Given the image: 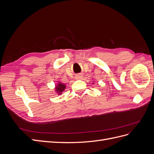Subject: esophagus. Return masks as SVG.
<instances>
[{"instance_id": "34e87169", "label": "esophagus", "mask_w": 154, "mask_h": 154, "mask_svg": "<svg viewBox=\"0 0 154 154\" xmlns=\"http://www.w3.org/2000/svg\"><path fill=\"white\" fill-rule=\"evenodd\" d=\"M76 79H81L82 78V76L80 75V74H78V75L76 76Z\"/></svg>"}]
</instances>
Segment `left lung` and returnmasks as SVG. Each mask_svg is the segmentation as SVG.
Listing matches in <instances>:
<instances>
[{"instance_id":"8db88e82","label":"left lung","mask_w":154,"mask_h":154,"mask_svg":"<svg viewBox=\"0 0 154 154\" xmlns=\"http://www.w3.org/2000/svg\"><path fill=\"white\" fill-rule=\"evenodd\" d=\"M93 83H92V84H93Z\"/></svg>"}]
</instances>
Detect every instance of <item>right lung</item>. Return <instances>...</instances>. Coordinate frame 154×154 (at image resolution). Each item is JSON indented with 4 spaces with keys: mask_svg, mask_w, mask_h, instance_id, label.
Returning a JSON list of instances; mask_svg holds the SVG:
<instances>
[{
    "mask_svg": "<svg viewBox=\"0 0 154 154\" xmlns=\"http://www.w3.org/2000/svg\"><path fill=\"white\" fill-rule=\"evenodd\" d=\"M66 88V85L65 84V83L58 82L55 85L54 91L57 94H58V95H60L62 94Z\"/></svg>",
    "mask_w": 154,
    "mask_h": 154,
    "instance_id": "right-lung-1",
    "label": "right lung"
}]
</instances>
